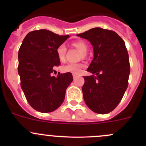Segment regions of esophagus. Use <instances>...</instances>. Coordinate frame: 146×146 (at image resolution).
Instances as JSON below:
<instances>
[{"label":"esophagus","mask_w":146,"mask_h":146,"mask_svg":"<svg viewBox=\"0 0 146 146\" xmlns=\"http://www.w3.org/2000/svg\"><path fill=\"white\" fill-rule=\"evenodd\" d=\"M77 76H78V75H76V74H73V78H76L77 77Z\"/></svg>","instance_id":"obj_1"}]
</instances>
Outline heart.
I'll return each mask as SVG.
<instances>
[{"label": "heart", "mask_w": 146, "mask_h": 146, "mask_svg": "<svg viewBox=\"0 0 146 146\" xmlns=\"http://www.w3.org/2000/svg\"><path fill=\"white\" fill-rule=\"evenodd\" d=\"M72 46L80 51L79 58H82L86 56V52L88 51V44L84 40H77L72 43ZM67 48L65 44H61L57 48L56 53L58 58L61 61H64L66 58ZM85 67V65L82 63H69L62 67V70L65 73H71L73 74H80L81 69Z\"/></svg>", "instance_id": "obj_1"}]
</instances>
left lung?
Masks as SVG:
<instances>
[{
	"instance_id": "8db88e82",
	"label": "left lung",
	"mask_w": 146,
	"mask_h": 146,
	"mask_svg": "<svg viewBox=\"0 0 146 146\" xmlns=\"http://www.w3.org/2000/svg\"><path fill=\"white\" fill-rule=\"evenodd\" d=\"M78 36L93 46L94 58L83 76L85 104L94 112L107 114L121 100L129 85L130 64L124 41L115 32L95 27Z\"/></svg>"
}]
</instances>
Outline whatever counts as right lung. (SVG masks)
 <instances>
[{
    "label": "right lung",
    "instance_id": "1",
    "mask_svg": "<svg viewBox=\"0 0 146 146\" xmlns=\"http://www.w3.org/2000/svg\"><path fill=\"white\" fill-rule=\"evenodd\" d=\"M69 37L46 29L29 32L18 51L20 85L29 105L42 113L61 106L66 90L73 81L70 73L52 76L60 65L56 49Z\"/></svg>",
    "mask_w": 146,
    "mask_h": 146
}]
</instances>
